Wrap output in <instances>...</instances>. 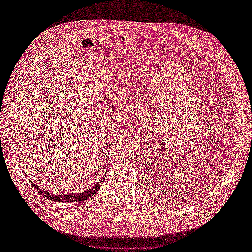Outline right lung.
I'll list each match as a JSON object with an SVG mask.
<instances>
[{
	"label": "right lung",
	"mask_w": 252,
	"mask_h": 252,
	"mask_svg": "<svg viewBox=\"0 0 252 252\" xmlns=\"http://www.w3.org/2000/svg\"><path fill=\"white\" fill-rule=\"evenodd\" d=\"M104 176L102 177V179L99 181V183L95 184L94 186H93L92 188L87 189L84 192H79V193H73V194H65V195H51L48 191H44L42 189H40V187H37V185H34L36 187V189L38 190V193L40 195H42L43 197H45L46 199H49L51 201H55V202H82L84 200H87L89 198H91L93 195H94L101 187L103 181H104Z\"/></svg>",
	"instance_id": "obj_1"
}]
</instances>
